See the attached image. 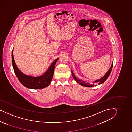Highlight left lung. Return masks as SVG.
<instances>
[{"mask_svg":"<svg viewBox=\"0 0 132 132\" xmlns=\"http://www.w3.org/2000/svg\"><path fill=\"white\" fill-rule=\"evenodd\" d=\"M113 62H112V65H111V67L109 69V70H108V72H106V73L102 78H100V79L95 81H94V83H98V82L99 84H102L103 83H104V82L107 79V78H108V76H109V75H110V73H111V71H112V68H113ZM72 75L73 77L74 78V79H75V80L76 81V82H77L78 83L80 84L81 85H82V86H84V87H94V86H96V85L90 84V83H86V82H84V81H81V80L78 79L76 77V76H75V75L73 74L72 71Z\"/></svg>","mask_w":132,"mask_h":132,"instance_id":"left-lung-1","label":"left lung"}]
</instances>
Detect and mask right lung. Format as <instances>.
Instances as JSON below:
<instances>
[{"label": "right lung", "mask_w": 132, "mask_h": 132, "mask_svg": "<svg viewBox=\"0 0 132 132\" xmlns=\"http://www.w3.org/2000/svg\"><path fill=\"white\" fill-rule=\"evenodd\" d=\"M58 59H56L52 63L47 71L43 75L39 77H33L24 75L20 71L14 62L13 56V50L12 53V66L17 77L21 83L23 85L24 87L32 89L44 88L49 86L52 80L55 66Z\"/></svg>", "instance_id": "right-lung-1"}]
</instances>
